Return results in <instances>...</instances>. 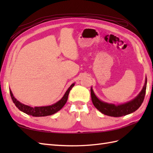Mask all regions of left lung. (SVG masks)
Segmentation results:
<instances>
[{"label":"left lung","mask_w":153,"mask_h":153,"mask_svg":"<svg viewBox=\"0 0 153 153\" xmlns=\"http://www.w3.org/2000/svg\"><path fill=\"white\" fill-rule=\"evenodd\" d=\"M147 79L146 77L145 85L139 95L130 101L118 105L109 104L100 100L97 98L95 94L94 93L91 87V100L93 105L100 112L109 116L120 117L129 114L137 110L143 102L146 93V88H147Z\"/></svg>","instance_id":"1"}]
</instances>
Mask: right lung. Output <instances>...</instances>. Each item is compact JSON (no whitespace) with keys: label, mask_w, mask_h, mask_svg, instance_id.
Instances as JSON below:
<instances>
[{"label":"right lung","mask_w":153,"mask_h":153,"mask_svg":"<svg viewBox=\"0 0 153 153\" xmlns=\"http://www.w3.org/2000/svg\"><path fill=\"white\" fill-rule=\"evenodd\" d=\"M74 85L75 83L71 84L70 87L66 91V92L65 93L62 98L60 100H58L57 102L53 104V105L47 106H36L33 108V107L24 105V104H22L19 101H18V100L14 97V95H13L11 90H10V96L13 102L15 104L16 106L17 107L19 110H21L22 112L27 114L28 115L35 117L47 116L54 114L57 112L58 111H59V110L62 108L65 104L66 103L68 95H69L70 90L74 86Z\"/></svg>","instance_id":"add662e5"}]
</instances>
